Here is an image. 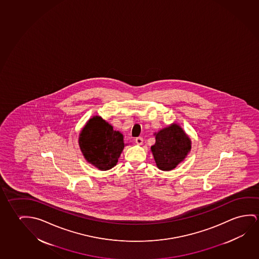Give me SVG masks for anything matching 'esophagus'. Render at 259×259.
Masks as SVG:
<instances>
[{"instance_id": "esophagus-1", "label": "esophagus", "mask_w": 259, "mask_h": 259, "mask_svg": "<svg viewBox=\"0 0 259 259\" xmlns=\"http://www.w3.org/2000/svg\"><path fill=\"white\" fill-rule=\"evenodd\" d=\"M136 143L138 144V145H142L143 143H144V139H143L142 137H138V138H136Z\"/></svg>"}]
</instances>
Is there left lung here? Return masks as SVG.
<instances>
[{"label": "left lung", "instance_id": "obj_1", "mask_svg": "<svg viewBox=\"0 0 259 259\" xmlns=\"http://www.w3.org/2000/svg\"><path fill=\"white\" fill-rule=\"evenodd\" d=\"M156 143L151 148L156 165L168 171L182 162L191 150V140L177 123L154 134Z\"/></svg>", "mask_w": 259, "mask_h": 259}]
</instances>
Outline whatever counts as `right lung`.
Here are the masks:
<instances>
[{"label":"right lung","mask_w":259,"mask_h":259,"mask_svg":"<svg viewBox=\"0 0 259 259\" xmlns=\"http://www.w3.org/2000/svg\"><path fill=\"white\" fill-rule=\"evenodd\" d=\"M79 145L88 162L100 170L115 166L124 148L123 135L98 115L89 120L82 128Z\"/></svg>","instance_id":"right-lung-1"}]
</instances>
